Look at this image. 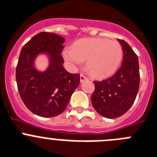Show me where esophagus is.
<instances>
[{
    "instance_id": "obj_1",
    "label": "esophagus",
    "mask_w": 157,
    "mask_h": 157,
    "mask_svg": "<svg viewBox=\"0 0 157 157\" xmlns=\"http://www.w3.org/2000/svg\"><path fill=\"white\" fill-rule=\"evenodd\" d=\"M80 82H84V80H87V77H85V76H84V75H83V74H80Z\"/></svg>"
}]
</instances>
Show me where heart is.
I'll return each mask as SVG.
<instances>
[{
	"label": "heart",
	"instance_id": "1",
	"mask_svg": "<svg viewBox=\"0 0 157 157\" xmlns=\"http://www.w3.org/2000/svg\"><path fill=\"white\" fill-rule=\"evenodd\" d=\"M63 57L73 67L87 60V69L91 75L103 78L117 71L122 60L123 49L117 40L84 38L76 41L73 48H66Z\"/></svg>",
	"mask_w": 157,
	"mask_h": 157
}]
</instances>
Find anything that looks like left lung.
Returning a JSON list of instances; mask_svg holds the SVG:
<instances>
[{"mask_svg":"<svg viewBox=\"0 0 157 157\" xmlns=\"http://www.w3.org/2000/svg\"><path fill=\"white\" fill-rule=\"evenodd\" d=\"M124 58L121 67L113 77L94 81L91 103L98 113L109 119L124 115L133 105L140 83L138 59L126 41L118 39Z\"/></svg>","mask_w":157,"mask_h":157,"instance_id":"obj_1","label":"left lung"}]
</instances>
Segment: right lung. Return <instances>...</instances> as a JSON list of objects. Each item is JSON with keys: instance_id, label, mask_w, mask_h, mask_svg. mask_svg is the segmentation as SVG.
<instances>
[{"instance_id": "right-lung-1", "label": "right lung", "mask_w": 157, "mask_h": 157, "mask_svg": "<svg viewBox=\"0 0 157 157\" xmlns=\"http://www.w3.org/2000/svg\"><path fill=\"white\" fill-rule=\"evenodd\" d=\"M65 39L52 33H37L22 47L16 67V82L22 101L31 112L53 117L65 110L80 84V75L66 71L61 53ZM44 54L49 66L44 71L35 66L38 55Z\"/></svg>"}]
</instances>
